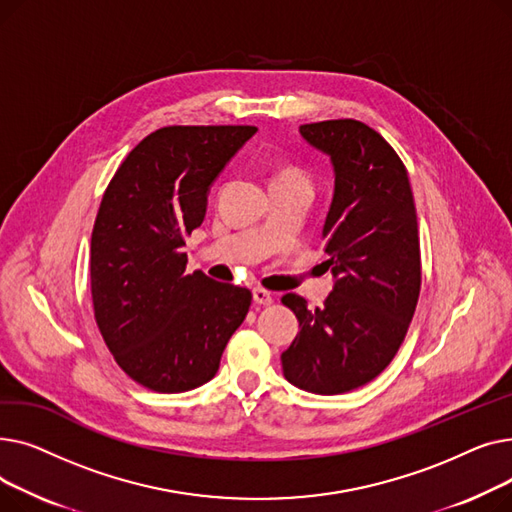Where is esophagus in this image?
Listing matches in <instances>:
<instances>
[{"label": "esophagus", "instance_id": "34e87169", "mask_svg": "<svg viewBox=\"0 0 512 512\" xmlns=\"http://www.w3.org/2000/svg\"><path fill=\"white\" fill-rule=\"evenodd\" d=\"M253 301L257 305H272L274 303V294L257 286V288H253Z\"/></svg>", "mask_w": 512, "mask_h": 512}]
</instances>
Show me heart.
I'll return each instance as SVG.
<instances>
[{
    "label": "heart",
    "mask_w": 512,
    "mask_h": 512,
    "mask_svg": "<svg viewBox=\"0 0 512 512\" xmlns=\"http://www.w3.org/2000/svg\"><path fill=\"white\" fill-rule=\"evenodd\" d=\"M282 176H294V178H301L297 172H292V170H286V172H282L278 178H282Z\"/></svg>",
    "instance_id": "heart-1"
}]
</instances>
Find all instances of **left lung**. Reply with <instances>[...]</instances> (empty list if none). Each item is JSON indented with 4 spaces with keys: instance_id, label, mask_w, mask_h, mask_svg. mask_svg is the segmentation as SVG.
Returning <instances> with one entry per match:
<instances>
[{
    "instance_id": "8db88e82",
    "label": "left lung",
    "mask_w": 512,
    "mask_h": 512,
    "mask_svg": "<svg viewBox=\"0 0 512 512\" xmlns=\"http://www.w3.org/2000/svg\"><path fill=\"white\" fill-rule=\"evenodd\" d=\"M299 132L334 170L321 230L334 288L321 309L299 294L282 297L301 328L282 369L292 386L332 396L378 378L405 340L421 288L417 213L407 168L382 134L359 120Z\"/></svg>"
}]
</instances>
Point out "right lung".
<instances>
[{
	"instance_id": "right-lung-1",
	"label": "right lung",
	"mask_w": 512,
	"mask_h": 512,
	"mask_svg": "<svg viewBox=\"0 0 512 512\" xmlns=\"http://www.w3.org/2000/svg\"><path fill=\"white\" fill-rule=\"evenodd\" d=\"M255 126H166L122 161L91 236L99 332L141 386L174 394L209 382L251 292L186 274L184 236L203 224L213 180Z\"/></svg>"
}]
</instances>
